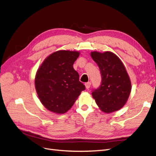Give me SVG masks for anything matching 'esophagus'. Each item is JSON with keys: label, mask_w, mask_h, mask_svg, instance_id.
Masks as SVG:
<instances>
[{"label": "esophagus", "mask_w": 156, "mask_h": 156, "mask_svg": "<svg viewBox=\"0 0 156 156\" xmlns=\"http://www.w3.org/2000/svg\"><path fill=\"white\" fill-rule=\"evenodd\" d=\"M90 85H91V83L90 82H88V83H85V87H86L87 89H88L90 88Z\"/></svg>", "instance_id": "34e87169"}]
</instances>
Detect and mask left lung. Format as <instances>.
I'll return each instance as SVG.
<instances>
[{
	"label": "left lung",
	"instance_id": "1",
	"mask_svg": "<svg viewBox=\"0 0 156 156\" xmlns=\"http://www.w3.org/2000/svg\"><path fill=\"white\" fill-rule=\"evenodd\" d=\"M92 59L100 70L101 83L94 89L92 97L104 112L110 113L123 107L129 98L131 83L129 75L120 59L112 52L94 51Z\"/></svg>",
	"mask_w": 156,
	"mask_h": 156
}]
</instances>
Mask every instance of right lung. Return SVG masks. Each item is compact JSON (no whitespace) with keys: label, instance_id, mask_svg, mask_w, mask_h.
Instances as JSON below:
<instances>
[{"label":"right lung","instance_id":"right-lung-1","mask_svg":"<svg viewBox=\"0 0 156 156\" xmlns=\"http://www.w3.org/2000/svg\"><path fill=\"white\" fill-rule=\"evenodd\" d=\"M79 54L77 51H56L45 59L37 71L36 92L49 111L58 114L67 112L85 90L73 67Z\"/></svg>","mask_w":156,"mask_h":156}]
</instances>
